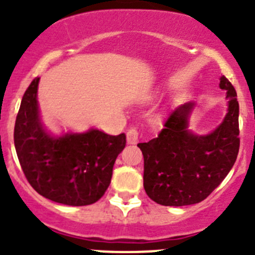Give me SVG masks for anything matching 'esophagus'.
Wrapping results in <instances>:
<instances>
[{"mask_svg": "<svg viewBox=\"0 0 255 255\" xmlns=\"http://www.w3.org/2000/svg\"><path fill=\"white\" fill-rule=\"evenodd\" d=\"M138 139H139V133H138L137 128H129L127 132V142L129 144H135V143H138Z\"/></svg>", "mask_w": 255, "mask_h": 255, "instance_id": "1", "label": "esophagus"}]
</instances>
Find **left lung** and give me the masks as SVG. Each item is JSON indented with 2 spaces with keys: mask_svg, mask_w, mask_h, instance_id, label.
<instances>
[{
  "mask_svg": "<svg viewBox=\"0 0 255 255\" xmlns=\"http://www.w3.org/2000/svg\"><path fill=\"white\" fill-rule=\"evenodd\" d=\"M219 87L227 91L228 113L213 132L188 130L194 103H185L169 113L158 137L138 143L144 158L143 185L155 203L182 207L204 201L236 163L241 143L237 92L224 76Z\"/></svg>",
  "mask_w": 255,
  "mask_h": 255,
  "instance_id": "left-lung-1",
  "label": "left lung"
}]
</instances>
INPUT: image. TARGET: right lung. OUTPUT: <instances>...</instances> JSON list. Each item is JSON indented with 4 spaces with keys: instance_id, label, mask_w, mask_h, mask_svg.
Wrapping results in <instances>:
<instances>
[{
    "instance_id": "right-lung-1",
    "label": "right lung",
    "mask_w": 255,
    "mask_h": 255,
    "mask_svg": "<svg viewBox=\"0 0 255 255\" xmlns=\"http://www.w3.org/2000/svg\"><path fill=\"white\" fill-rule=\"evenodd\" d=\"M28 86L14 123V147L22 170L37 193L66 206H88L102 198L126 135L98 129L48 132L39 118L37 88Z\"/></svg>"
}]
</instances>
